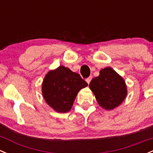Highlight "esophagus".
I'll use <instances>...</instances> for the list:
<instances>
[{
  "mask_svg": "<svg viewBox=\"0 0 153 153\" xmlns=\"http://www.w3.org/2000/svg\"><path fill=\"white\" fill-rule=\"evenodd\" d=\"M91 79H92V76H89L88 78L86 79V82H87L88 84H89V83H90L91 80Z\"/></svg>",
  "mask_w": 153,
  "mask_h": 153,
  "instance_id": "1",
  "label": "esophagus"
}]
</instances>
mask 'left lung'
Returning <instances> with one entry per match:
<instances>
[{
	"label": "left lung",
	"instance_id": "left-lung-1",
	"mask_svg": "<svg viewBox=\"0 0 153 153\" xmlns=\"http://www.w3.org/2000/svg\"><path fill=\"white\" fill-rule=\"evenodd\" d=\"M89 88L101 108L112 110L120 105L127 95L123 78L111 67L100 71V75L91 81Z\"/></svg>",
	"mask_w": 153,
	"mask_h": 153
}]
</instances>
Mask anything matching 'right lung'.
Wrapping results in <instances>:
<instances>
[{
	"label": "right lung",
	"instance_id": "add662e5",
	"mask_svg": "<svg viewBox=\"0 0 153 153\" xmlns=\"http://www.w3.org/2000/svg\"><path fill=\"white\" fill-rule=\"evenodd\" d=\"M87 86L79 74L60 65L45 75L42 91L45 100L54 111L66 113L73 106L78 92Z\"/></svg>",
	"mask_w": 153,
	"mask_h": 153
}]
</instances>
